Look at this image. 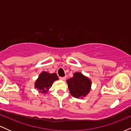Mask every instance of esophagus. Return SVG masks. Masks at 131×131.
<instances>
[{"mask_svg":"<svg viewBox=\"0 0 131 131\" xmlns=\"http://www.w3.org/2000/svg\"><path fill=\"white\" fill-rule=\"evenodd\" d=\"M60 79L61 81H64L66 79V78L65 77H60Z\"/></svg>","mask_w":131,"mask_h":131,"instance_id":"esophagus-1","label":"esophagus"}]
</instances>
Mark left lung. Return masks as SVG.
I'll list each match as a JSON object with an SVG mask.
<instances>
[{
  "mask_svg": "<svg viewBox=\"0 0 131 131\" xmlns=\"http://www.w3.org/2000/svg\"><path fill=\"white\" fill-rule=\"evenodd\" d=\"M67 82L71 95L76 98L85 97L91 89V81L80 73H74V76L67 80Z\"/></svg>",
  "mask_w": 131,
  "mask_h": 131,
  "instance_id": "left-lung-1",
  "label": "left lung"
}]
</instances>
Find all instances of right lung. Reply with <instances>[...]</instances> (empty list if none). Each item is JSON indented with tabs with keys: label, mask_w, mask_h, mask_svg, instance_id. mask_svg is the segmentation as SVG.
<instances>
[{
	"label": "right lung",
	"mask_w": 131,
	"mask_h": 131,
	"mask_svg": "<svg viewBox=\"0 0 131 131\" xmlns=\"http://www.w3.org/2000/svg\"><path fill=\"white\" fill-rule=\"evenodd\" d=\"M58 79V78L56 73L49 74L47 72H42L36 82L35 87L38 90H40L41 92H46L51 87L53 81Z\"/></svg>",
	"instance_id": "right-lung-1"
}]
</instances>
